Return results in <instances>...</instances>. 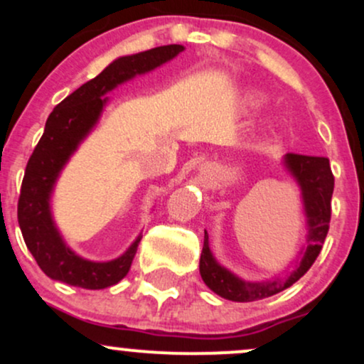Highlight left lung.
Returning a JSON list of instances; mask_svg holds the SVG:
<instances>
[{
    "instance_id": "left-lung-1",
    "label": "left lung",
    "mask_w": 364,
    "mask_h": 364,
    "mask_svg": "<svg viewBox=\"0 0 364 364\" xmlns=\"http://www.w3.org/2000/svg\"><path fill=\"white\" fill-rule=\"evenodd\" d=\"M287 169L298 179L299 186L303 190L304 207H306L308 225H310V235H308V246L304 250L301 262L296 265L289 275L282 277L281 281L270 282H245L237 279L236 275L223 269L212 257L208 248V236L205 232L203 240L202 257H200V275L203 282L210 287L215 294L223 296L225 299L240 303L257 301V299L269 298L277 294L292 284L298 282L321 252V246L325 243V237L328 232L330 217H332V193H333V174L330 169V162L327 157H313L301 156V154H287L286 156Z\"/></svg>"
}]
</instances>
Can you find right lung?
Masks as SVG:
<instances>
[{"mask_svg":"<svg viewBox=\"0 0 364 364\" xmlns=\"http://www.w3.org/2000/svg\"><path fill=\"white\" fill-rule=\"evenodd\" d=\"M183 49L179 44H169L118 58L97 77L63 99L49 114L43 136L25 168L18 198V224L25 245L48 277L83 289H104L118 284L128 274L141 236L116 260H83L70 252L58 235L49 210V196L63 166L97 123L106 104L102 95L135 75L173 60Z\"/></svg>","mask_w":364,"mask_h":364,"instance_id":"add662e5","label":"right lung"}]
</instances>
